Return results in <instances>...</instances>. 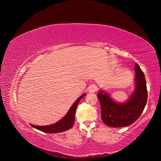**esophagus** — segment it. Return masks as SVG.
<instances>
[{"instance_id": "1", "label": "esophagus", "mask_w": 161, "mask_h": 161, "mask_svg": "<svg viewBox=\"0 0 161 161\" xmlns=\"http://www.w3.org/2000/svg\"><path fill=\"white\" fill-rule=\"evenodd\" d=\"M97 87L95 85H91L88 88V92L90 93H94L96 91Z\"/></svg>"}]
</instances>
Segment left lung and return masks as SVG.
I'll use <instances>...</instances> for the list:
<instances>
[{"mask_svg": "<svg viewBox=\"0 0 161 161\" xmlns=\"http://www.w3.org/2000/svg\"><path fill=\"white\" fill-rule=\"evenodd\" d=\"M135 90L125 103H117L108 93L99 90L97 94L101 105L102 119L109 126L125 127L133 124L142 114L147 100V90L145 75L135 63Z\"/></svg>", "mask_w": 161, "mask_h": 161, "instance_id": "obj_1", "label": "left lung"}]
</instances>
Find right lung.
Here are the masks:
<instances>
[{"mask_svg":"<svg viewBox=\"0 0 161 161\" xmlns=\"http://www.w3.org/2000/svg\"><path fill=\"white\" fill-rule=\"evenodd\" d=\"M84 96H85V94H82L76 99V102L71 105L69 110L68 111L64 118L57 122L56 123L48 126H36L31 124V125L33 128L39 130L50 134L62 132L70 129L73 126L75 122V114L76 107H77L79 102L84 97Z\"/></svg>","mask_w":161,"mask_h":161,"instance_id":"1","label":"right lung"}]
</instances>
